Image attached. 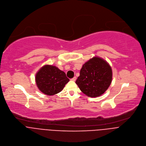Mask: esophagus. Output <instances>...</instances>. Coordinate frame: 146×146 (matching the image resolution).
<instances>
[{
    "instance_id": "obj_1",
    "label": "esophagus",
    "mask_w": 146,
    "mask_h": 146,
    "mask_svg": "<svg viewBox=\"0 0 146 146\" xmlns=\"http://www.w3.org/2000/svg\"><path fill=\"white\" fill-rule=\"evenodd\" d=\"M76 76H75V77H74L73 78L71 79V80H72V81H73V82L76 81Z\"/></svg>"
}]
</instances>
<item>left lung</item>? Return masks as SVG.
Returning <instances> with one entry per match:
<instances>
[{"instance_id":"1","label":"left lung","mask_w":146,"mask_h":146,"mask_svg":"<svg viewBox=\"0 0 146 146\" xmlns=\"http://www.w3.org/2000/svg\"><path fill=\"white\" fill-rule=\"evenodd\" d=\"M112 79L110 65L102 58L94 57L83 65L76 83L84 94L95 98L105 93Z\"/></svg>"}]
</instances>
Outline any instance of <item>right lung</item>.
I'll list each match as a JSON object with an SVG mask.
<instances>
[{"label":"right lung","instance_id":"1","mask_svg":"<svg viewBox=\"0 0 146 146\" xmlns=\"http://www.w3.org/2000/svg\"><path fill=\"white\" fill-rule=\"evenodd\" d=\"M35 82L39 90L47 95H54L62 90L69 82L66 73L52 65L42 67L35 75Z\"/></svg>","mask_w":146,"mask_h":146}]
</instances>
